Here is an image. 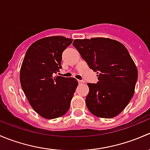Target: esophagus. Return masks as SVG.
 Listing matches in <instances>:
<instances>
[{
  "label": "esophagus",
  "instance_id": "esophagus-1",
  "mask_svg": "<svg viewBox=\"0 0 150 150\" xmlns=\"http://www.w3.org/2000/svg\"><path fill=\"white\" fill-rule=\"evenodd\" d=\"M78 83H79V84H83L85 83V81H81V80H78Z\"/></svg>",
  "mask_w": 150,
  "mask_h": 150
}]
</instances>
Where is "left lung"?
Listing matches in <instances>:
<instances>
[{"label": "left lung", "instance_id": "left-lung-1", "mask_svg": "<svg viewBox=\"0 0 150 150\" xmlns=\"http://www.w3.org/2000/svg\"><path fill=\"white\" fill-rule=\"evenodd\" d=\"M72 44L99 76L97 83H88L87 108L102 118L118 115L132 99L138 78L137 67L127 48L107 38L75 39Z\"/></svg>", "mask_w": 150, "mask_h": 150}]
</instances>
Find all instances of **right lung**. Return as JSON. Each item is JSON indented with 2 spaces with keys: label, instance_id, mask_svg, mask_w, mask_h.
I'll list each match as a JSON object with an SVG mask.
<instances>
[{
  "label": "right lung",
  "instance_id": "add662e5",
  "mask_svg": "<svg viewBox=\"0 0 150 150\" xmlns=\"http://www.w3.org/2000/svg\"><path fill=\"white\" fill-rule=\"evenodd\" d=\"M72 39L49 36L28 48L20 69V83L30 106L41 117L54 119L69 110L78 82L74 78L54 76L62 67V52Z\"/></svg>",
  "mask_w": 150,
  "mask_h": 150
}]
</instances>
